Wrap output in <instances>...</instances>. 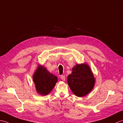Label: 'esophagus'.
Masks as SVG:
<instances>
[{
  "instance_id": "1",
  "label": "esophagus",
  "mask_w": 123,
  "mask_h": 123,
  "mask_svg": "<svg viewBox=\"0 0 123 123\" xmlns=\"http://www.w3.org/2000/svg\"><path fill=\"white\" fill-rule=\"evenodd\" d=\"M61 79L62 80H63V81H65V76L64 75H62L61 76Z\"/></svg>"
}]
</instances>
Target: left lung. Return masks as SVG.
<instances>
[{
  "label": "left lung",
  "instance_id": "obj_1",
  "mask_svg": "<svg viewBox=\"0 0 123 123\" xmlns=\"http://www.w3.org/2000/svg\"><path fill=\"white\" fill-rule=\"evenodd\" d=\"M67 78V83L73 93L78 97L85 96L93 88L95 78L88 65L76 64Z\"/></svg>",
  "mask_w": 123,
  "mask_h": 123
}]
</instances>
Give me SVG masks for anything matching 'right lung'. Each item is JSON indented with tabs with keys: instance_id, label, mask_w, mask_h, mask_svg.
I'll use <instances>...</instances> for the list:
<instances>
[{
	"instance_id": "right-lung-1",
	"label": "right lung",
	"mask_w": 123,
	"mask_h": 123,
	"mask_svg": "<svg viewBox=\"0 0 123 123\" xmlns=\"http://www.w3.org/2000/svg\"><path fill=\"white\" fill-rule=\"evenodd\" d=\"M33 80L37 92L45 96L54 88L57 82V77L48 72L46 68L39 66L33 75Z\"/></svg>"
}]
</instances>
